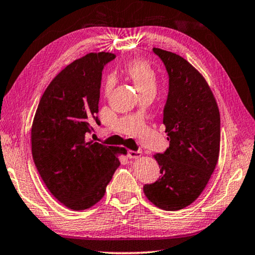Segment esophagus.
<instances>
[{"label": "esophagus", "mask_w": 255, "mask_h": 255, "mask_svg": "<svg viewBox=\"0 0 255 255\" xmlns=\"http://www.w3.org/2000/svg\"><path fill=\"white\" fill-rule=\"evenodd\" d=\"M140 155H142V154H140L139 151H131V150H129L127 152V157L129 159H138Z\"/></svg>", "instance_id": "esophagus-1"}]
</instances>
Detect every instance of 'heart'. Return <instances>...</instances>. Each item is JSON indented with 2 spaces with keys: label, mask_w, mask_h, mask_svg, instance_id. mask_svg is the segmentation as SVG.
<instances>
[{
  "label": "heart",
  "mask_w": 255,
  "mask_h": 255,
  "mask_svg": "<svg viewBox=\"0 0 255 255\" xmlns=\"http://www.w3.org/2000/svg\"><path fill=\"white\" fill-rule=\"evenodd\" d=\"M126 74L134 82L139 95L152 91L155 93L157 89V73L149 63L142 59H134L129 62L125 67ZM111 81L108 82L110 85Z\"/></svg>",
  "instance_id": "heart-1"
}]
</instances>
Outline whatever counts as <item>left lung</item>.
Returning a JSON list of instances; mask_svg holds the SVG:
<instances>
[{
    "label": "left lung",
    "instance_id": "left-lung-1",
    "mask_svg": "<svg viewBox=\"0 0 255 255\" xmlns=\"http://www.w3.org/2000/svg\"><path fill=\"white\" fill-rule=\"evenodd\" d=\"M152 50L168 74L164 125L169 146L154 154L161 175L143 191L155 206L178 211L198 198L218 164L220 112L207 82L188 60Z\"/></svg>",
    "mask_w": 255,
    "mask_h": 255
}]
</instances>
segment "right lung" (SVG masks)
Masks as SVG:
<instances>
[{
    "instance_id": "right-lung-1",
    "label": "right lung",
    "mask_w": 255,
    "mask_h": 255,
    "mask_svg": "<svg viewBox=\"0 0 255 255\" xmlns=\"http://www.w3.org/2000/svg\"><path fill=\"white\" fill-rule=\"evenodd\" d=\"M116 58L110 52L86 55L56 75L41 97L32 126V154L52 196L74 211L103 198L120 165L118 151L87 138L98 119L102 72Z\"/></svg>"
}]
</instances>
